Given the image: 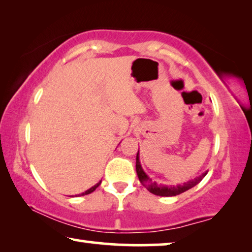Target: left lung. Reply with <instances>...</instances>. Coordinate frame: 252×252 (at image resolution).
<instances>
[{"label":"left lung","instance_id":"8db88e82","mask_svg":"<svg viewBox=\"0 0 252 252\" xmlns=\"http://www.w3.org/2000/svg\"><path fill=\"white\" fill-rule=\"evenodd\" d=\"M135 169H136V174H138V178L140 182L142 183L143 187H146L148 191H150L151 193L156 195H160V197H174V195H178L182 192H186L187 190L191 189L194 186H197L198 183L202 180V179L206 177L208 171H204L203 173L200 174L197 178L191 179V180L187 181L182 185H177V186H167L162 185V183H157L156 181H152V179L148 176L144 171L141 162H140V155L138 151V155H136V162H135Z\"/></svg>","mask_w":252,"mask_h":252}]
</instances>
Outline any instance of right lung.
<instances>
[{
    "mask_svg": "<svg viewBox=\"0 0 252 252\" xmlns=\"http://www.w3.org/2000/svg\"><path fill=\"white\" fill-rule=\"evenodd\" d=\"M101 185V181L100 182H97L96 185H94L93 187H91L90 189H88L87 191H84V192H82V193H79V194H75L74 197H81V195H85V194H89V193H91V192H93V191H94L97 187H99ZM70 197H73V195H70Z\"/></svg>",
    "mask_w": 252,
    "mask_h": 252,
    "instance_id": "add662e5",
    "label": "right lung"
}]
</instances>
